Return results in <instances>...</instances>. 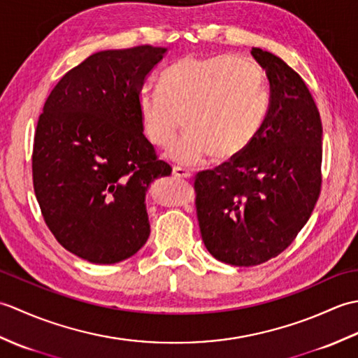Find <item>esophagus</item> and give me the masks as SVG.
<instances>
[{"label":"esophagus","instance_id":"1","mask_svg":"<svg viewBox=\"0 0 358 358\" xmlns=\"http://www.w3.org/2000/svg\"><path fill=\"white\" fill-rule=\"evenodd\" d=\"M172 175H173V177H178V178H191L192 177L191 172L185 169V167H180V166H173Z\"/></svg>","mask_w":358,"mask_h":358}]
</instances>
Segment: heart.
I'll use <instances>...</instances> for the list:
<instances>
[{"label": "heart", "mask_w": 358, "mask_h": 358, "mask_svg": "<svg viewBox=\"0 0 358 358\" xmlns=\"http://www.w3.org/2000/svg\"><path fill=\"white\" fill-rule=\"evenodd\" d=\"M162 86H144L138 106L144 135L169 146L183 124L187 131L167 152L195 164L214 152L217 159L241 155L254 141L268 110L262 67L249 57L183 55L164 71Z\"/></svg>", "instance_id": "1"}]
</instances>
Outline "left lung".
Here are the masks:
<instances>
[{
  "instance_id": "1",
  "label": "left lung",
  "mask_w": 358,
  "mask_h": 358,
  "mask_svg": "<svg viewBox=\"0 0 358 358\" xmlns=\"http://www.w3.org/2000/svg\"><path fill=\"white\" fill-rule=\"evenodd\" d=\"M269 80V106L241 155L196 173L195 206L204 246L217 260L257 266L291 245L322 189V120L301 77L252 48Z\"/></svg>"
}]
</instances>
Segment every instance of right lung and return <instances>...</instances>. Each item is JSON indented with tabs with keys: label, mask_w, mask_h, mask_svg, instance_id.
Wrapping results in <instances>:
<instances>
[{
	"label": "right lung",
	"mask_w": 358,
	"mask_h": 358,
	"mask_svg": "<svg viewBox=\"0 0 358 358\" xmlns=\"http://www.w3.org/2000/svg\"><path fill=\"white\" fill-rule=\"evenodd\" d=\"M166 48L101 50L52 89L38 118L32 177L59 245L96 264L132 257L150 234L146 192L171 175L143 134L140 92Z\"/></svg>",
	"instance_id": "1"
}]
</instances>
